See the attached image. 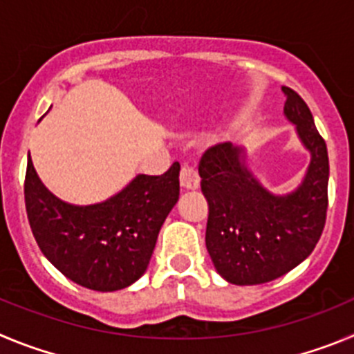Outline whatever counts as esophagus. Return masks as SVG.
<instances>
[{
  "label": "esophagus",
  "mask_w": 354,
  "mask_h": 354,
  "mask_svg": "<svg viewBox=\"0 0 354 354\" xmlns=\"http://www.w3.org/2000/svg\"><path fill=\"white\" fill-rule=\"evenodd\" d=\"M180 185L183 190H196L199 187V174L194 167L183 165L180 173Z\"/></svg>",
  "instance_id": "obj_1"
}]
</instances>
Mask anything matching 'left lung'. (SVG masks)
Instances as JSON below:
<instances>
[{
    "mask_svg": "<svg viewBox=\"0 0 354 354\" xmlns=\"http://www.w3.org/2000/svg\"><path fill=\"white\" fill-rule=\"evenodd\" d=\"M284 116L310 155L304 178L286 194L268 190L248 167L247 148L213 146L199 165L208 201L206 248L222 279L236 286L275 280L307 259L319 241L328 208V151L310 109L291 88Z\"/></svg>",
    "mask_w": 354,
    "mask_h": 354,
    "instance_id": "8db88e82",
    "label": "left lung"
}]
</instances>
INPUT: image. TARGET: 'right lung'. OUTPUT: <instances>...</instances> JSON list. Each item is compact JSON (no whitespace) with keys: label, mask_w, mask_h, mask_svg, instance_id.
Here are the masks:
<instances>
[{"label":"right lung","mask_w":354,"mask_h":354,"mask_svg":"<svg viewBox=\"0 0 354 354\" xmlns=\"http://www.w3.org/2000/svg\"><path fill=\"white\" fill-rule=\"evenodd\" d=\"M180 197V164L162 176L138 174L95 205L54 196L28 158V221L44 256L75 284L93 291L132 286L148 270L162 224Z\"/></svg>","instance_id":"obj_1"}]
</instances>
